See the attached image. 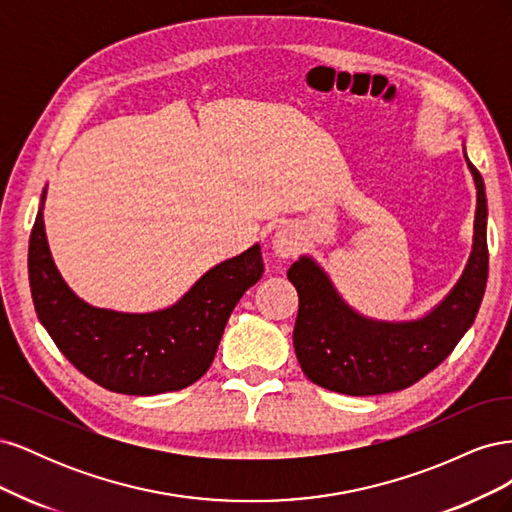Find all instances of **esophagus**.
I'll use <instances>...</instances> for the list:
<instances>
[{"mask_svg":"<svg viewBox=\"0 0 512 512\" xmlns=\"http://www.w3.org/2000/svg\"><path fill=\"white\" fill-rule=\"evenodd\" d=\"M273 252L277 258H292L301 250V237L294 228H280L273 235Z\"/></svg>","mask_w":512,"mask_h":512,"instance_id":"1","label":"esophagus"}]
</instances>
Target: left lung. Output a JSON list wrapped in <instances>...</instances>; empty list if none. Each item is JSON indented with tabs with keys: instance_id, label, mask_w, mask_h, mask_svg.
<instances>
[{
	"instance_id": "obj_1",
	"label": "left lung",
	"mask_w": 512,
	"mask_h": 512,
	"mask_svg": "<svg viewBox=\"0 0 512 512\" xmlns=\"http://www.w3.org/2000/svg\"><path fill=\"white\" fill-rule=\"evenodd\" d=\"M468 166L476 183L474 247L457 286L425 318L369 320L344 303L312 258L292 262L288 280L299 292L292 342L303 374L314 384L354 397L408 389L436 369L472 327L487 286L489 250L485 183L470 160Z\"/></svg>"
}]
</instances>
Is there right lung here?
<instances>
[{
	"label": "right lung",
	"instance_id": "1",
	"mask_svg": "<svg viewBox=\"0 0 512 512\" xmlns=\"http://www.w3.org/2000/svg\"><path fill=\"white\" fill-rule=\"evenodd\" d=\"M46 190L42 192L44 205ZM29 286L42 327L89 380L123 395L181 391L205 376L232 309L262 273L260 245L209 269L173 307L123 314L91 307L61 280L42 207L29 237Z\"/></svg>",
	"mask_w": 512,
	"mask_h": 512
}]
</instances>
